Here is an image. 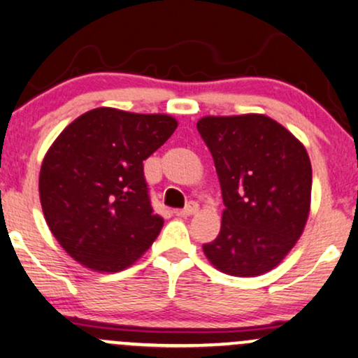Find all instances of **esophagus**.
<instances>
[{
  "label": "esophagus",
  "mask_w": 358,
  "mask_h": 358,
  "mask_svg": "<svg viewBox=\"0 0 358 358\" xmlns=\"http://www.w3.org/2000/svg\"><path fill=\"white\" fill-rule=\"evenodd\" d=\"M196 210H198V203H195V201H188L187 206L182 210H178L176 215H180V217H190V215L196 213Z\"/></svg>",
  "instance_id": "obj_1"
}]
</instances>
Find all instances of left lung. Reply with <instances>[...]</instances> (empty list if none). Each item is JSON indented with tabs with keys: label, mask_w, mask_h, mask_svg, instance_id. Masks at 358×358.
<instances>
[{
	"label": "left lung",
	"mask_w": 358,
	"mask_h": 358,
	"mask_svg": "<svg viewBox=\"0 0 358 358\" xmlns=\"http://www.w3.org/2000/svg\"><path fill=\"white\" fill-rule=\"evenodd\" d=\"M196 130L220 180V234L206 258L234 277H255L294 248L310 212L312 165L305 146L265 115L205 116Z\"/></svg>",
	"instance_id": "1"
}]
</instances>
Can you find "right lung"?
Returning <instances> with one entry per match:
<instances>
[{"label": "right lung", "mask_w": 358, "mask_h": 358, "mask_svg": "<svg viewBox=\"0 0 358 358\" xmlns=\"http://www.w3.org/2000/svg\"><path fill=\"white\" fill-rule=\"evenodd\" d=\"M168 115L96 108L56 138L43 160L40 200L51 234L76 262L118 272L148 250L163 227L143 160L173 135Z\"/></svg>", "instance_id": "add662e5"}]
</instances>
